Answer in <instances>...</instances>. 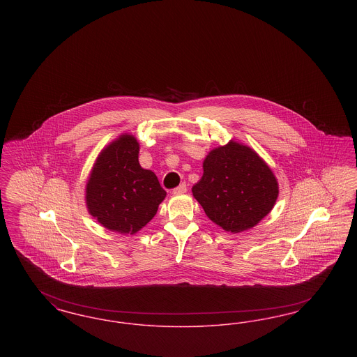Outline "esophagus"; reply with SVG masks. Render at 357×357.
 I'll return each instance as SVG.
<instances>
[{
    "label": "esophagus",
    "instance_id": "34e87169",
    "mask_svg": "<svg viewBox=\"0 0 357 357\" xmlns=\"http://www.w3.org/2000/svg\"><path fill=\"white\" fill-rule=\"evenodd\" d=\"M187 191V186L185 183H182L181 186L175 187L174 190H172V194L174 195H181V194H185Z\"/></svg>",
    "mask_w": 357,
    "mask_h": 357
}]
</instances>
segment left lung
<instances>
[{"label":"left lung","mask_w":357,"mask_h":357,"mask_svg":"<svg viewBox=\"0 0 357 357\" xmlns=\"http://www.w3.org/2000/svg\"><path fill=\"white\" fill-rule=\"evenodd\" d=\"M191 191L211 221L236 234L255 227L272 211L278 182L253 149L230 140L207 153L204 175Z\"/></svg>","instance_id":"1"}]
</instances>
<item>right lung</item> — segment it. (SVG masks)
<instances>
[{
	"label": "right lung",
	"instance_id": "add662e5",
	"mask_svg": "<svg viewBox=\"0 0 357 357\" xmlns=\"http://www.w3.org/2000/svg\"><path fill=\"white\" fill-rule=\"evenodd\" d=\"M166 198L156 175L139 165V142L121 134L98 155L85 185L88 213L105 229L135 234Z\"/></svg>",
	"mask_w": 357,
	"mask_h": 357
}]
</instances>
